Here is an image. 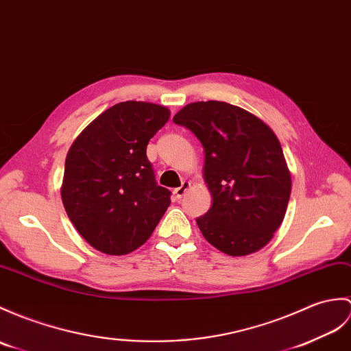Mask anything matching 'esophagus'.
I'll use <instances>...</instances> for the list:
<instances>
[{"label": "esophagus", "instance_id": "obj_1", "mask_svg": "<svg viewBox=\"0 0 351 351\" xmlns=\"http://www.w3.org/2000/svg\"><path fill=\"white\" fill-rule=\"evenodd\" d=\"M189 186H190V182H186V181H182V184H181V186H178V189H175L173 190V194H175V199H182V195L185 194V191L189 190Z\"/></svg>", "mask_w": 351, "mask_h": 351}]
</instances>
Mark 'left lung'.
<instances>
[{"instance_id":"8db88e82","label":"left lung","mask_w":351,"mask_h":351,"mask_svg":"<svg viewBox=\"0 0 351 351\" xmlns=\"http://www.w3.org/2000/svg\"><path fill=\"white\" fill-rule=\"evenodd\" d=\"M205 149L213 206L199 217L205 239L247 256L272 239L289 205L291 179L278 138L262 119L224 101L186 104L173 117Z\"/></svg>"}]
</instances>
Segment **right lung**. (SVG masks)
Masks as SVG:
<instances>
[{"label":"right lung","instance_id":"add662e5","mask_svg":"<svg viewBox=\"0 0 351 351\" xmlns=\"http://www.w3.org/2000/svg\"><path fill=\"white\" fill-rule=\"evenodd\" d=\"M170 112L145 101H122L103 112L65 158L62 203L80 236L106 254H128L149 239L170 205L156 181L146 146Z\"/></svg>","mask_w":351,"mask_h":351}]
</instances>
